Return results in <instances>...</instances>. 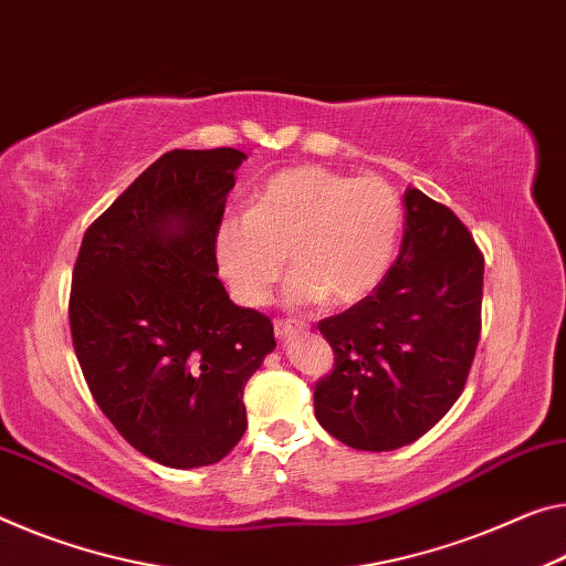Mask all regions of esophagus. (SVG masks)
<instances>
[{"mask_svg":"<svg viewBox=\"0 0 566 566\" xmlns=\"http://www.w3.org/2000/svg\"><path fill=\"white\" fill-rule=\"evenodd\" d=\"M307 329V322H297V319H276L274 322V332L276 337H286L292 332H304Z\"/></svg>","mask_w":566,"mask_h":566,"instance_id":"1","label":"esophagus"}]
</instances>
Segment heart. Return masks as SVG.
<instances>
[{
	"label": "heart",
	"mask_w": 566,
	"mask_h": 566,
	"mask_svg": "<svg viewBox=\"0 0 566 566\" xmlns=\"http://www.w3.org/2000/svg\"><path fill=\"white\" fill-rule=\"evenodd\" d=\"M400 193L378 176H345L297 166L256 188L247 213H229L213 231L219 272L239 302L259 307L284 272L294 274L290 307L363 300L382 282L402 234Z\"/></svg>",
	"instance_id": "obj_1"
}]
</instances>
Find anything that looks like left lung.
<instances>
[{"label": "left lung", "instance_id": "1", "mask_svg": "<svg viewBox=\"0 0 566 566\" xmlns=\"http://www.w3.org/2000/svg\"><path fill=\"white\" fill-rule=\"evenodd\" d=\"M483 254L448 206L406 191L396 264L317 329L335 353L315 385L319 426L357 451L418 441L461 398L481 337Z\"/></svg>", "mask_w": 566, "mask_h": 566}]
</instances>
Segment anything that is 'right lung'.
<instances>
[{"label":"right lung","mask_w":566,"mask_h":566,"mask_svg":"<svg viewBox=\"0 0 566 566\" xmlns=\"http://www.w3.org/2000/svg\"><path fill=\"white\" fill-rule=\"evenodd\" d=\"M247 156L168 150L90 223L70 332L90 392L136 451L168 469L219 463L247 430L244 388L272 319L237 307L213 231Z\"/></svg>","instance_id":"obj_1"}]
</instances>
